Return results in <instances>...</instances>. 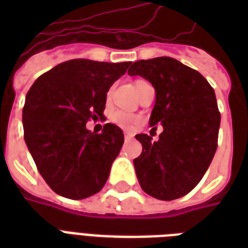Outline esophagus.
I'll list each match as a JSON object with an SVG mask.
<instances>
[{"instance_id": "34e87169", "label": "esophagus", "mask_w": 248, "mask_h": 248, "mask_svg": "<svg viewBox=\"0 0 248 248\" xmlns=\"http://www.w3.org/2000/svg\"><path fill=\"white\" fill-rule=\"evenodd\" d=\"M134 138L131 132H124V140H131Z\"/></svg>"}]
</instances>
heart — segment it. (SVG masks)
I'll return each mask as SVG.
<instances>
[{"label": "heart", "instance_id": "obj_1", "mask_svg": "<svg viewBox=\"0 0 248 248\" xmlns=\"http://www.w3.org/2000/svg\"><path fill=\"white\" fill-rule=\"evenodd\" d=\"M141 82H144V81H136V86ZM112 90L113 89H110L108 91V96L112 93ZM110 120H112L113 124H116L117 126H120L121 128H124V130H131L139 122L138 117L132 116V114H130L127 112H124V110H117V112L113 113Z\"/></svg>", "mask_w": 248, "mask_h": 248}]
</instances>
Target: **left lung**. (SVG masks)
Returning a JSON list of instances; mask_svg holds the SVG:
<instances>
[{"label": "left lung", "mask_w": 248, "mask_h": 248, "mask_svg": "<svg viewBox=\"0 0 248 248\" xmlns=\"http://www.w3.org/2000/svg\"><path fill=\"white\" fill-rule=\"evenodd\" d=\"M155 90L149 124L163 127L159 140L139 134L143 152L134 159L140 186L149 196L172 201L188 194L211 163L220 127L215 91L200 72L172 58L139 60L128 69Z\"/></svg>", "instance_id": "8db88e82"}]
</instances>
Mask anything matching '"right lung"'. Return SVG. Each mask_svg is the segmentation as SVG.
I'll return each mask as SVG.
<instances>
[{
    "mask_svg": "<svg viewBox=\"0 0 248 248\" xmlns=\"http://www.w3.org/2000/svg\"><path fill=\"white\" fill-rule=\"evenodd\" d=\"M127 63L73 59L38 77L25 96L24 140L37 169L60 196L83 200L100 192L124 145V132L107 124L100 134L86 128L103 116L109 87Z\"/></svg>",
    "mask_w": 248,
    "mask_h": 248,
    "instance_id": "obj_1",
    "label": "right lung"
}]
</instances>
